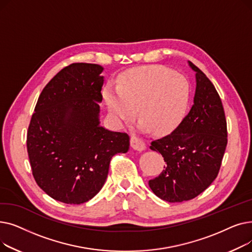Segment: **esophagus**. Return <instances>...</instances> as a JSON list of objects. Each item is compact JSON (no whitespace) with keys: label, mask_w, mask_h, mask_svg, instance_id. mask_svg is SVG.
Here are the masks:
<instances>
[{"label":"esophagus","mask_w":252,"mask_h":252,"mask_svg":"<svg viewBox=\"0 0 252 252\" xmlns=\"http://www.w3.org/2000/svg\"><path fill=\"white\" fill-rule=\"evenodd\" d=\"M130 146L138 151H143L145 148H146V146H145V143L139 137H137L135 135L130 136Z\"/></svg>","instance_id":"esophagus-1"}]
</instances>
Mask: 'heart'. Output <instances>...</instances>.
<instances>
[{
    "instance_id": "1",
    "label": "heart",
    "mask_w": 252,
    "mask_h": 252,
    "mask_svg": "<svg viewBox=\"0 0 252 252\" xmlns=\"http://www.w3.org/2000/svg\"><path fill=\"white\" fill-rule=\"evenodd\" d=\"M186 77L164 66L133 68L119 79L117 89L107 86L104 99L109 112L118 121L135 116L154 133H168L183 119L189 100Z\"/></svg>"
}]
</instances>
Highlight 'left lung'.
Wrapping results in <instances>:
<instances>
[{
    "instance_id": "8db88e82",
    "label": "left lung",
    "mask_w": 252,
    "mask_h": 252,
    "mask_svg": "<svg viewBox=\"0 0 252 252\" xmlns=\"http://www.w3.org/2000/svg\"><path fill=\"white\" fill-rule=\"evenodd\" d=\"M196 71L194 104L174 131L151 142L150 149L165 161L149 187L160 199L174 203L191 200L206 190L219 175L228 143L227 121L218 91L209 78Z\"/></svg>"
}]
</instances>
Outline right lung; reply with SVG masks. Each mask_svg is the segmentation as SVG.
<instances>
[{
	"label": "right lung",
	"instance_id": "1",
	"mask_svg": "<svg viewBox=\"0 0 252 252\" xmlns=\"http://www.w3.org/2000/svg\"><path fill=\"white\" fill-rule=\"evenodd\" d=\"M103 67L72 63L42 91L29 126L26 146L32 176L45 193L82 204L102 189L111 158L126 153V133L99 126Z\"/></svg>",
	"mask_w": 252,
	"mask_h": 252
}]
</instances>
